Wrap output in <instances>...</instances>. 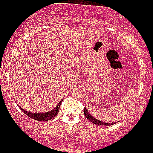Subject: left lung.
I'll use <instances>...</instances> for the list:
<instances>
[{
	"label": "left lung",
	"instance_id": "obj_1",
	"mask_svg": "<svg viewBox=\"0 0 153 153\" xmlns=\"http://www.w3.org/2000/svg\"><path fill=\"white\" fill-rule=\"evenodd\" d=\"M83 113H84V115L86 116L87 119H88V120H90L91 122H93L94 123L95 125H114V123H106V122H102L99 120H97V119L94 118L93 115H90L89 112H88V111L86 109V108H84L83 109ZM116 123V122H115Z\"/></svg>",
	"mask_w": 153,
	"mask_h": 153
}]
</instances>
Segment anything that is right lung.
Wrapping results in <instances>:
<instances>
[{
  "mask_svg": "<svg viewBox=\"0 0 153 153\" xmlns=\"http://www.w3.org/2000/svg\"><path fill=\"white\" fill-rule=\"evenodd\" d=\"M61 102L62 100L60 101V102L58 103L56 107H55L52 111H50L47 113H32L29 112V111H26L25 110H24L23 108L20 107V109L24 111L25 115H27L28 116H29L30 118L33 119V120H38V121H47V120H50L52 118H54L56 115L58 114L59 112V110H60V104H61Z\"/></svg>",
  "mask_w": 153,
  "mask_h": 153,
  "instance_id": "obj_1",
  "label": "right lung"
}]
</instances>
